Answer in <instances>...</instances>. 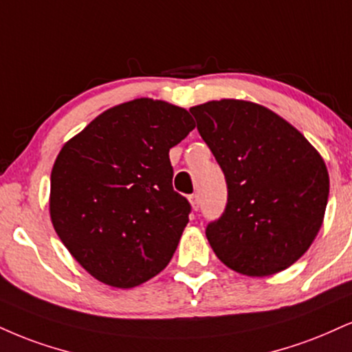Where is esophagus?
<instances>
[{"instance_id":"obj_1","label":"esophagus","mask_w":352,"mask_h":352,"mask_svg":"<svg viewBox=\"0 0 352 352\" xmlns=\"http://www.w3.org/2000/svg\"><path fill=\"white\" fill-rule=\"evenodd\" d=\"M190 203H192V208L195 211H198V208H200V197H198L197 193L190 195Z\"/></svg>"}]
</instances>
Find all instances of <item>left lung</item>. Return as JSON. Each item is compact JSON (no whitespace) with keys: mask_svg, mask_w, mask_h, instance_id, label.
<instances>
[{"mask_svg":"<svg viewBox=\"0 0 352 352\" xmlns=\"http://www.w3.org/2000/svg\"><path fill=\"white\" fill-rule=\"evenodd\" d=\"M190 113L228 185L226 208L206 226L218 259L251 277L290 267L323 223L324 160L300 131L251 101H208Z\"/></svg>","mask_w":352,"mask_h":352,"instance_id":"1","label":"left lung"}]
</instances>
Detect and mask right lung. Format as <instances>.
I'll return each mask as SVG.
<instances>
[{
	"instance_id": "right-lung-1",
	"label": "right lung",
	"mask_w": 352,
	"mask_h": 352,
	"mask_svg": "<svg viewBox=\"0 0 352 352\" xmlns=\"http://www.w3.org/2000/svg\"><path fill=\"white\" fill-rule=\"evenodd\" d=\"M195 128L187 109L138 98L72 138L50 173V219L75 261L118 289L170 262L192 211L172 187L168 151Z\"/></svg>"
}]
</instances>
